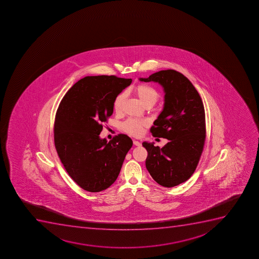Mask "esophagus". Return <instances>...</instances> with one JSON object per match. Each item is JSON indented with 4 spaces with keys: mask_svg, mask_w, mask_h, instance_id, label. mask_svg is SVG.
Listing matches in <instances>:
<instances>
[{
    "mask_svg": "<svg viewBox=\"0 0 259 259\" xmlns=\"http://www.w3.org/2000/svg\"><path fill=\"white\" fill-rule=\"evenodd\" d=\"M134 144L135 146L140 147L142 146V144L139 141H137V140H134Z\"/></svg>",
    "mask_w": 259,
    "mask_h": 259,
    "instance_id": "34e87169",
    "label": "esophagus"
}]
</instances>
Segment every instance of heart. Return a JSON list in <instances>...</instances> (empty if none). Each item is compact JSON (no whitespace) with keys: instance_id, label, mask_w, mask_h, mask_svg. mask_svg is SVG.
<instances>
[{"instance_id":"obj_1","label":"heart","mask_w":259,"mask_h":259,"mask_svg":"<svg viewBox=\"0 0 259 259\" xmlns=\"http://www.w3.org/2000/svg\"><path fill=\"white\" fill-rule=\"evenodd\" d=\"M135 93L144 105H154L159 99V92L150 85H139L138 87L135 88ZM125 96H126L125 93L122 92L119 94L115 98L114 101V109L116 112H119L121 110ZM146 125L147 122L145 120L129 118L121 124V128L127 134H132L134 136H139L142 134L144 126Z\"/></svg>"}]
</instances>
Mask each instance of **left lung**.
<instances>
[{"label": "left lung", "instance_id": "8db88e82", "mask_svg": "<svg viewBox=\"0 0 259 259\" xmlns=\"http://www.w3.org/2000/svg\"><path fill=\"white\" fill-rule=\"evenodd\" d=\"M139 80L163 88L164 107L150 131L154 137L169 140L163 148L143 143L148 151L146 168L158 184L175 187L192 177L202 154L206 137L203 104L189 79L175 70Z\"/></svg>", "mask_w": 259, "mask_h": 259}]
</instances>
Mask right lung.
Masks as SVG:
<instances>
[{"label": "right lung", "instance_id": "obj_1", "mask_svg": "<svg viewBox=\"0 0 259 259\" xmlns=\"http://www.w3.org/2000/svg\"><path fill=\"white\" fill-rule=\"evenodd\" d=\"M131 78L92 76L77 81L65 95L56 115L55 146L72 179L90 192L107 189L117 179L133 146L127 135L107 142L102 124L113 114L114 101Z\"/></svg>", "mask_w": 259, "mask_h": 259}]
</instances>
